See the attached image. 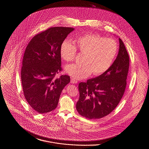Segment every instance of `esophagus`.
<instances>
[{"mask_svg":"<svg viewBox=\"0 0 149 149\" xmlns=\"http://www.w3.org/2000/svg\"><path fill=\"white\" fill-rule=\"evenodd\" d=\"M71 83L72 84H77V83H78V81L76 80V79H74V78H71Z\"/></svg>","mask_w":149,"mask_h":149,"instance_id":"esophagus-1","label":"esophagus"}]
</instances>
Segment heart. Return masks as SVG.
<instances>
[{"mask_svg":"<svg viewBox=\"0 0 149 149\" xmlns=\"http://www.w3.org/2000/svg\"><path fill=\"white\" fill-rule=\"evenodd\" d=\"M77 50L84 54L82 64L68 65L65 71L74 79L80 80L104 73L113 64L118 51L116 41L94 34H86L76 38L73 43L64 41L60 47V55L68 62L75 59Z\"/></svg>","mask_w":149,"mask_h":149,"instance_id":"heart-1","label":"heart"}]
</instances>
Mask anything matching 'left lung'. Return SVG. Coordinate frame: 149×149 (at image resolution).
<instances>
[{"label":"left lung","mask_w":149,"mask_h":149,"mask_svg":"<svg viewBox=\"0 0 149 149\" xmlns=\"http://www.w3.org/2000/svg\"><path fill=\"white\" fill-rule=\"evenodd\" d=\"M119 42L118 55L111 67L98 77L79 84L80 97L76 108L86 118L95 120L106 116L117 106L123 95L130 61L120 38Z\"/></svg>","instance_id":"8db88e82"}]
</instances>
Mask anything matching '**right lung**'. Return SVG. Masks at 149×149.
<instances>
[{
    "label": "right lung",
    "instance_id": "1",
    "mask_svg": "<svg viewBox=\"0 0 149 149\" xmlns=\"http://www.w3.org/2000/svg\"><path fill=\"white\" fill-rule=\"evenodd\" d=\"M74 28L55 27L35 36L24 51L22 85L29 106L38 113L56 108L60 94L69 83V75L56 77L62 70L60 47Z\"/></svg>",
    "mask_w": 149,
    "mask_h": 149
}]
</instances>
